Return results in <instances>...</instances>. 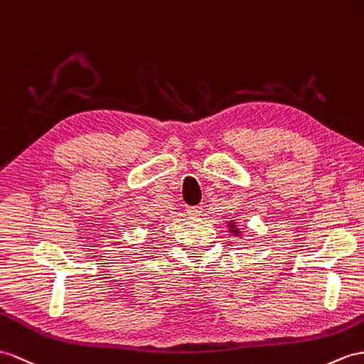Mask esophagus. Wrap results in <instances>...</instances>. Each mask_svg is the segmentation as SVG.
<instances>
[{"label":"esophagus","instance_id":"esophagus-1","mask_svg":"<svg viewBox=\"0 0 364 364\" xmlns=\"http://www.w3.org/2000/svg\"><path fill=\"white\" fill-rule=\"evenodd\" d=\"M187 213L190 216H200L202 213V207L196 205V207H187Z\"/></svg>","mask_w":364,"mask_h":364}]
</instances>
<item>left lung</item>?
Listing matches in <instances>:
<instances>
[{"label":"left lung","instance_id":"8db88e82","mask_svg":"<svg viewBox=\"0 0 364 364\" xmlns=\"http://www.w3.org/2000/svg\"><path fill=\"white\" fill-rule=\"evenodd\" d=\"M233 227H235V225H233Z\"/></svg>","mask_w":364,"mask_h":364}]
</instances>
